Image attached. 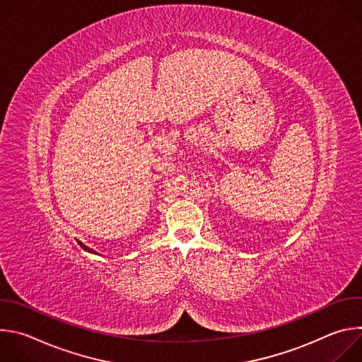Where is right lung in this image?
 Returning <instances> with one entry per match:
<instances>
[{"instance_id": "add662e5", "label": "right lung", "mask_w": 362, "mask_h": 362, "mask_svg": "<svg viewBox=\"0 0 362 362\" xmlns=\"http://www.w3.org/2000/svg\"><path fill=\"white\" fill-rule=\"evenodd\" d=\"M77 242H78V245H80V246H81V247H83V249H84V250H88V252H93V253H97V252H94V250H93V249H90V247H88V246H86V245H84V243H81V242H80V240H77Z\"/></svg>"}]
</instances>
